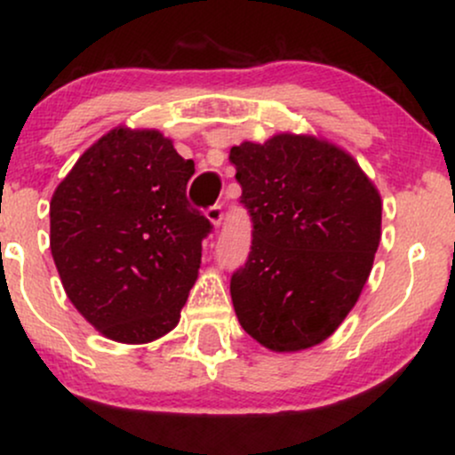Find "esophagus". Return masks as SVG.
<instances>
[{
    "instance_id": "obj_1",
    "label": "esophagus",
    "mask_w": 455,
    "mask_h": 455,
    "mask_svg": "<svg viewBox=\"0 0 455 455\" xmlns=\"http://www.w3.org/2000/svg\"><path fill=\"white\" fill-rule=\"evenodd\" d=\"M205 216H207V220H210L213 227H220L222 224V220H224V210H222V205H212L210 210L205 212Z\"/></svg>"
}]
</instances>
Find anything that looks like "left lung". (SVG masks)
<instances>
[{"label": "left lung", "mask_w": 455, "mask_h": 455, "mask_svg": "<svg viewBox=\"0 0 455 455\" xmlns=\"http://www.w3.org/2000/svg\"><path fill=\"white\" fill-rule=\"evenodd\" d=\"M252 220L231 278L235 315L271 351L327 340L359 299L380 242V195L347 151L306 134L231 149Z\"/></svg>", "instance_id": "8db88e82"}]
</instances>
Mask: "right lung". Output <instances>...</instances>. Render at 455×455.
<instances>
[{"label":"right lung","instance_id":"obj_1","mask_svg":"<svg viewBox=\"0 0 455 455\" xmlns=\"http://www.w3.org/2000/svg\"><path fill=\"white\" fill-rule=\"evenodd\" d=\"M195 162L158 130L98 139L51 198V254L68 299L102 336L143 344L180 323L212 222L188 203Z\"/></svg>","mask_w":455,"mask_h":455}]
</instances>
